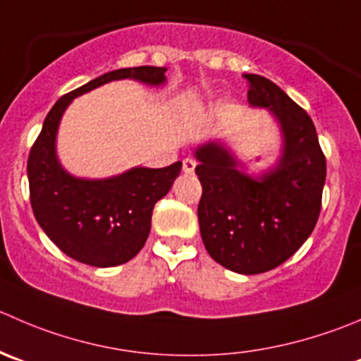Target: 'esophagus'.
<instances>
[{"instance_id": "1", "label": "esophagus", "mask_w": 361, "mask_h": 361, "mask_svg": "<svg viewBox=\"0 0 361 361\" xmlns=\"http://www.w3.org/2000/svg\"><path fill=\"white\" fill-rule=\"evenodd\" d=\"M194 169H195V162L192 159H185L183 160V173H187V174H192L194 173Z\"/></svg>"}]
</instances>
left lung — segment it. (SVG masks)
I'll use <instances>...</instances> for the list:
<instances>
[{"instance_id": "obj_1", "label": "left lung", "mask_w": 361, "mask_h": 361, "mask_svg": "<svg viewBox=\"0 0 361 361\" xmlns=\"http://www.w3.org/2000/svg\"><path fill=\"white\" fill-rule=\"evenodd\" d=\"M248 104L268 109L281 132V155L261 174L220 139L194 149L202 185L197 216L202 243L224 268L264 274L307 241L321 212L326 159L309 114L262 75L245 73Z\"/></svg>"}]
</instances>
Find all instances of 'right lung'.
<instances>
[{
	"label": "right lung",
	"instance_id": "right-lung-1",
	"mask_svg": "<svg viewBox=\"0 0 361 361\" xmlns=\"http://www.w3.org/2000/svg\"><path fill=\"white\" fill-rule=\"evenodd\" d=\"M164 66H135L107 72L63 95L49 111L27 159L35 219L68 257L97 268L123 264L139 254L152 229V213L180 176L181 162L160 169L132 167L109 178H79L61 166L58 128L73 99L121 79L146 86L166 84Z\"/></svg>",
	"mask_w": 361,
	"mask_h": 361
}]
</instances>
